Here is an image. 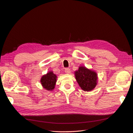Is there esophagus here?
I'll use <instances>...</instances> for the list:
<instances>
[{
	"label": "esophagus",
	"mask_w": 133,
	"mask_h": 133,
	"mask_svg": "<svg viewBox=\"0 0 133 133\" xmlns=\"http://www.w3.org/2000/svg\"><path fill=\"white\" fill-rule=\"evenodd\" d=\"M65 73H66V74L70 73V70L69 68H66L65 69Z\"/></svg>",
	"instance_id": "obj_1"
}]
</instances>
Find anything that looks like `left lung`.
Masks as SVG:
<instances>
[{
	"mask_svg": "<svg viewBox=\"0 0 133 133\" xmlns=\"http://www.w3.org/2000/svg\"><path fill=\"white\" fill-rule=\"evenodd\" d=\"M75 75L76 81L84 91L92 90L97 84V74L95 71L85 67L80 66L79 69L75 72Z\"/></svg>",
	"mask_w": 133,
	"mask_h": 133,
	"instance_id": "8db88e82",
	"label": "left lung"
}]
</instances>
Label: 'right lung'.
I'll return each mask as SVG.
<instances>
[{"instance_id":"1","label":"right lung","mask_w":133,"mask_h":133,"mask_svg":"<svg viewBox=\"0 0 133 133\" xmlns=\"http://www.w3.org/2000/svg\"><path fill=\"white\" fill-rule=\"evenodd\" d=\"M56 82H57V76L52 71H50L46 75H43L41 80L42 86L44 88L49 91L54 89Z\"/></svg>"}]
</instances>
